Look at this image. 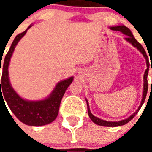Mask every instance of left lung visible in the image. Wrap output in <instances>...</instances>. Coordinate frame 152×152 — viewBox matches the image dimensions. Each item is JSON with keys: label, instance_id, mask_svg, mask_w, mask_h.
<instances>
[{"label": "left lung", "instance_id": "left-lung-1", "mask_svg": "<svg viewBox=\"0 0 152 152\" xmlns=\"http://www.w3.org/2000/svg\"><path fill=\"white\" fill-rule=\"evenodd\" d=\"M112 30L113 31H121L123 34H124L127 37H125V40H127L128 42H129L130 44H132V45L134 46L135 48H137V50L140 51L142 54L143 55L144 58H146V62H147V70L144 73V83H143V94H142V102H141V104L139 106V107L137 108V110L136 112H134V114L131 115L130 116L125 120H122V121H103V120H101L99 118L96 117L94 115L91 113L90 110H89V103H88V101L86 100V102H87V107H88V114H89V118L92 120V121L94 123H95L96 124H99V125H101V126H106V127H116V126H121V125H124V124H127L129 121H130L136 115L138 111L140 110V108L142 107V106L143 104L144 101H145V99H146V96H147V89H148V84H147V75H148V70H149V60H148V57L147 55V53L146 51L143 49V47L142 46V45L140 43H138L137 41V40L134 38V35L132 34L131 31L124 25H121V26H116V27H112L111 28ZM151 72H152V66H151Z\"/></svg>", "mask_w": 152, "mask_h": 152}]
</instances>
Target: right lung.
Instances as JSON below:
<instances>
[{
  "instance_id": "right-lung-1",
  "label": "right lung",
  "mask_w": 152,
  "mask_h": 152,
  "mask_svg": "<svg viewBox=\"0 0 152 152\" xmlns=\"http://www.w3.org/2000/svg\"><path fill=\"white\" fill-rule=\"evenodd\" d=\"M31 27V25H30L26 31L16 36L10 50L5 55V60L3 61L4 63L1 66L2 76L1 80H0V99L2 98L3 100H5L11 112L21 122L31 126H41L50 124L56 119L58 114L61 100L67 87L72 82L73 76L58 83L51 94L47 99L40 101L25 100L15 92L12 88L9 79V64L16 45ZM1 65V62L0 63V72Z\"/></svg>"
}]
</instances>
